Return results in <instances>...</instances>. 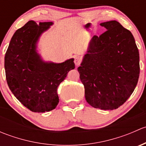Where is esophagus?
Here are the masks:
<instances>
[{"label":"esophagus","mask_w":146,"mask_h":146,"mask_svg":"<svg viewBox=\"0 0 146 146\" xmlns=\"http://www.w3.org/2000/svg\"><path fill=\"white\" fill-rule=\"evenodd\" d=\"M82 61V58L81 57L79 56H77L75 57V59H74V63L76 64V66H79L80 64Z\"/></svg>","instance_id":"1"}]
</instances>
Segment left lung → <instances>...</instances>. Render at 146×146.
I'll use <instances>...</instances> for the list:
<instances>
[{"label": "left lung", "mask_w": 146, "mask_h": 146, "mask_svg": "<svg viewBox=\"0 0 146 146\" xmlns=\"http://www.w3.org/2000/svg\"><path fill=\"white\" fill-rule=\"evenodd\" d=\"M78 68L86 101L95 108L116 110L131 95L140 74L139 52L131 32L115 20L101 23Z\"/></svg>", "instance_id": "left-lung-1"}]
</instances>
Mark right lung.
Returning <instances> with one entry per match:
<instances>
[{"label": "right lung", "instance_id": "1", "mask_svg": "<svg viewBox=\"0 0 146 146\" xmlns=\"http://www.w3.org/2000/svg\"><path fill=\"white\" fill-rule=\"evenodd\" d=\"M51 22H27L17 29L5 56L7 83L15 98L34 112L54 110L59 99L57 88L69 70L75 68L74 59L61 64L46 63L36 51V42Z\"/></svg>", "mask_w": 146, "mask_h": 146}]
</instances>
